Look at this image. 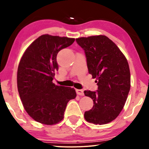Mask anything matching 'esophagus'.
I'll list each match as a JSON object with an SVG mask.
<instances>
[{
	"instance_id": "obj_1",
	"label": "esophagus",
	"mask_w": 149,
	"mask_h": 149,
	"mask_svg": "<svg viewBox=\"0 0 149 149\" xmlns=\"http://www.w3.org/2000/svg\"><path fill=\"white\" fill-rule=\"evenodd\" d=\"M76 92L79 95H84V92H83V89H77Z\"/></svg>"
}]
</instances>
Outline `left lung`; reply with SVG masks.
Returning <instances> with one entry per match:
<instances>
[{
  "label": "left lung",
  "instance_id": "1",
  "mask_svg": "<svg viewBox=\"0 0 149 149\" xmlns=\"http://www.w3.org/2000/svg\"><path fill=\"white\" fill-rule=\"evenodd\" d=\"M84 50L89 74L96 79L97 90L85 91L93 107L85 112L87 121L95 125L109 123L117 117L130 89V72L125 57L119 47L103 35L77 38Z\"/></svg>",
  "mask_w": 149,
  "mask_h": 149
}]
</instances>
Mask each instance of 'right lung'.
I'll return each instance as SVG.
<instances>
[{
	"instance_id": "add662e5",
	"label": "right lung",
	"mask_w": 149,
	"mask_h": 149,
	"mask_svg": "<svg viewBox=\"0 0 149 149\" xmlns=\"http://www.w3.org/2000/svg\"><path fill=\"white\" fill-rule=\"evenodd\" d=\"M74 38L43 34L28 47L17 70V88L23 106L36 121L54 125L64 117L67 103L77 96L74 88L58 86L54 80L58 70L57 55Z\"/></svg>"
}]
</instances>
